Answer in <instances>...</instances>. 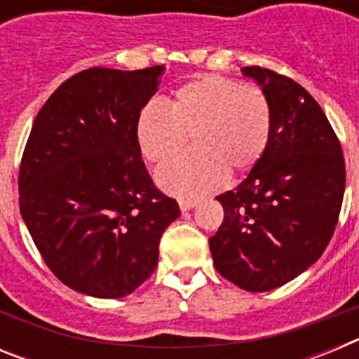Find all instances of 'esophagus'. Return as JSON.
Returning <instances> with one entry per match:
<instances>
[{"label":"esophagus","mask_w":359,"mask_h":359,"mask_svg":"<svg viewBox=\"0 0 359 359\" xmlns=\"http://www.w3.org/2000/svg\"><path fill=\"white\" fill-rule=\"evenodd\" d=\"M196 205H198V201H196V199H180V208H182V212L192 210Z\"/></svg>","instance_id":"1"}]
</instances>
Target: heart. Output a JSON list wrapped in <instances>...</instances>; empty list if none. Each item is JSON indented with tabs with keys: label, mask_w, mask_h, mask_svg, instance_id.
Wrapping results in <instances>:
<instances>
[{
	"label": "heart",
	"mask_w": 359,
	"mask_h": 359,
	"mask_svg": "<svg viewBox=\"0 0 359 359\" xmlns=\"http://www.w3.org/2000/svg\"><path fill=\"white\" fill-rule=\"evenodd\" d=\"M192 136L194 152L158 170L156 182L177 198L219 189L228 174L248 172L271 136V107L259 88L203 75L176 90L169 106L152 102L136 122V140L151 163L174 158Z\"/></svg>",
	"instance_id": "obj_1"
}]
</instances>
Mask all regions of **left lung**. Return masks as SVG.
I'll list each match as a JSON object with an SVG mask.
<instances>
[{"label":"left lung","mask_w":359,"mask_h":359,"mask_svg":"<svg viewBox=\"0 0 359 359\" xmlns=\"http://www.w3.org/2000/svg\"><path fill=\"white\" fill-rule=\"evenodd\" d=\"M241 72L268 98L271 136L246 180L215 198L224 219L208 243L219 273L262 293L304 273L327 248L344 201L345 161L327 116L302 86L261 66Z\"/></svg>","instance_id":"8db88e82"}]
</instances>
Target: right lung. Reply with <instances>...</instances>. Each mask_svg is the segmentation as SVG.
Listing matches in <instances>:
<instances>
[{
  "label": "right lung",
  "instance_id": "right-lung-1",
  "mask_svg": "<svg viewBox=\"0 0 359 359\" xmlns=\"http://www.w3.org/2000/svg\"><path fill=\"white\" fill-rule=\"evenodd\" d=\"M165 66L90 68L69 77L37 113L21 167L19 210L44 262L62 284L122 298L158 264L176 199L154 187L136 122Z\"/></svg>",
  "mask_w": 359,
  "mask_h": 359
}]
</instances>
